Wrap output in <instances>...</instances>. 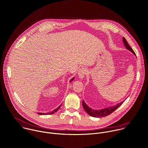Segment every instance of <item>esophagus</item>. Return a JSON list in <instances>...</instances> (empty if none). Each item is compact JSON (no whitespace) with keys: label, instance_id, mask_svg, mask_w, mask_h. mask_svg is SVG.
I'll list each match as a JSON object with an SVG mask.
<instances>
[{"label":"esophagus","instance_id":"obj_1","mask_svg":"<svg viewBox=\"0 0 148 148\" xmlns=\"http://www.w3.org/2000/svg\"><path fill=\"white\" fill-rule=\"evenodd\" d=\"M86 73H87V70L85 68L82 67V68L80 69L79 70V71H78L79 78H81V79H82L83 78H84V77L85 76Z\"/></svg>","mask_w":148,"mask_h":148}]
</instances>
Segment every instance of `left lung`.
I'll use <instances>...</instances> for the list:
<instances>
[{
    "instance_id": "1",
    "label": "left lung",
    "mask_w": 148,
    "mask_h": 148,
    "mask_svg": "<svg viewBox=\"0 0 148 148\" xmlns=\"http://www.w3.org/2000/svg\"><path fill=\"white\" fill-rule=\"evenodd\" d=\"M123 42L125 46V47L128 49V50L130 51L131 52H132L134 55H135V53L134 52V51H133V49L131 48V47H130V46L128 45V43H127L126 39L125 38H123ZM124 101L116 105V106H111L109 108H107L103 109H101V110H94V109H92L91 108H90L89 107H88L86 104L85 103V102L84 101H82V106L83 108L84 109V110H85V112L90 116H91L92 117H106L109 114H110L111 113H112L113 112H114L117 108H119L123 103Z\"/></svg>"
}]
</instances>
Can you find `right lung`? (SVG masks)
Here are the masks:
<instances>
[{
	"mask_svg": "<svg viewBox=\"0 0 148 148\" xmlns=\"http://www.w3.org/2000/svg\"><path fill=\"white\" fill-rule=\"evenodd\" d=\"M73 79H74V78H73V79L71 80V81H72ZM61 105H60V106H59V107H58L57 109H56L55 110H53V111H52L51 113H39L38 114H53V113H54L56 112H57V111H58V110L59 109V108H60Z\"/></svg>",
	"mask_w": 148,
	"mask_h": 148,
	"instance_id": "obj_1",
	"label": "right lung"
}]
</instances>
